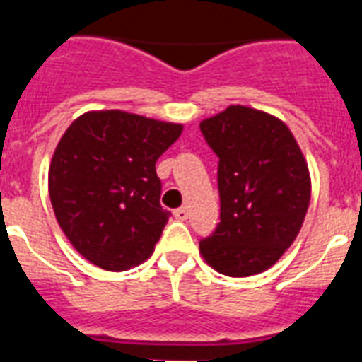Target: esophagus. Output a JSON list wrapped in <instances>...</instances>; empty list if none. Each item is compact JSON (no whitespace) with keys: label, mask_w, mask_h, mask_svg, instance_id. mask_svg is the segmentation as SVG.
<instances>
[{"label":"esophagus","mask_w":362,"mask_h":362,"mask_svg":"<svg viewBox=\"0 0 362 362\" xmlns=\"http://www.w3.org/2000/svg\"><path fill=\"white\" fill-rule=\"evenodd\" d=\"M187 216H189V210H187V206H182V209H176L175 210V218L176 220H187Z\"/></svg>","instance_id":"34e87169"}]
</instances>
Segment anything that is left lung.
<instances>
[{
	"label": "left lung",
	"instance_id": "obj_1",
	"mask_svg": "<svg viewBox=\"0 0 362 362\" xmlns=\"http://www.w3.org/2000/svg\"><path fill=\"white\" fill-rule=\"evenodd\" d=\"M220 158V223L199 242L220 274L246 278L270 269L291 246L310 204L306 159L286 124L231 105L199 124Z\"/></svg>",
	"mask_w": 362,
	"mask_h": 362
}]
</instances>
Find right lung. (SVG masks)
Wrapping results in <instances>:
<instances>
[{
    "instance_id": "obj_1",
    "label": "right lung",
    "mask_w": 362,
    "mask_h": 362,
    "mask_svg": "<svg viewBox=\"0 0 362 362\" xmlns=\"http://www.w3.org/2000/svg\"><path fill=\"white\" fill-rule=\"evenodd\" d=\"M182 125L124 110H92L54 150L48 193L62 231L95 267L122 272L153 253L170 212L159 204V156Z\"/></svg>"
}]
</instances>
